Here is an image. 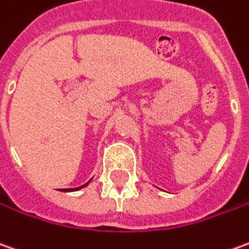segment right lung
<instances>
[{"label": "right lung", "mask_w": 249, "mask_h": 249, "mask_svg": "<svg viewBox=\"0 0 249 249\" xmlns=\"http://www.w3.org/2000/svg\"><path fill=\"white\" fill-rule=\"evenodd\" d=\"M89 182H90V180H89ZM89 182H88V183H85V185L79 186V187H75V189H62V191H75V190H79V189H83L85 186H88Z\"/></svg>", "instance_id": "obj_1"}]
</instances>
